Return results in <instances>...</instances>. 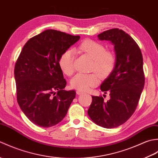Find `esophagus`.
<instances>
[{
    "label": "esophagus",
    "instance_id": "obj_1",
    "mask_svg": "<svg viewBox=\"0 0 158 158\" xmlns=\"http://www.w3.org/2000/svg\"><path fill=\"white\" fill-rule=\"evenodd\" d=\"M77 94H78V95H81V94H83V92L82 91H80V90H77Z\"/></svg>",
    "mask_w": 158,
    "mask_h": 158
}]
</instances>
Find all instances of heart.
Segmentation results:
<instances>
[{"mask_svg":"<svg viewBox=\"0 0 158 158\" xmlns=\"http://www.w3.org/2000/svg\"><path fill=\"white\" fill-rule=\"evenodd\" d=\"M77 50L88 56L93 60L92 70H95L100 76H105L111 71L115 62V57L111 52L106 51L105 47L101 43L87 39L77 48ZM75 52L67 49L60 56L59 65L63 73L66 75H71L75 70L74 67ZM99 82V77L96 73H78L70 81L73 88L80 91H87L96 86Z\"/></svg>","mask_w":158,"mask_h":158,"instance_id":"1","label":"heart"}]
</instances>
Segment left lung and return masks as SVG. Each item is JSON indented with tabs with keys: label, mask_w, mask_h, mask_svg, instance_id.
<instances>
[{
	"label": "left lung",
	"mask_w": 158,
	"mask_h": 158,
	"mask_svg": "<svg viewBox=\"0 0 158 158\" xmlns=\"http://www.w3.org/2000/svg\"><path fill=\"white\" fill-rule=\"evenodd\" d=\"M98 37L113 45L115 62L100 85L101 91L109 92L110 99L105 102L102 96H92L88 114L97 125L113 128L125 123L138 105L145 85L143 59L137 43L122 30H108Z\"/></svg>",
	"instance_id": "left-lung-1"
}]
</instances>
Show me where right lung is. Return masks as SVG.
<instances>
[{"instance_id":"add662e5","label":"right lung","mask_w":158,"mask_h":158,"mask_svg":"<svg viewBox=\"0 0 158 158\" xmlns=\"http://www.w3.org/2000/svg\"><path fill=\"white\" fill-rule=\"evenodd\" d=\"M56 30H46L26 42L15 65L17 100L28 119L43 127L64 118L75 98L64 89L66 81L59 65L62 53L79 40Z\"/></svg>"}]
</instances>
